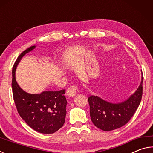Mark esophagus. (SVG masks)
Listing matches in <instances>:
<instances>
[{
  "label": "esophagus",
  "mask_w": 153,
  "mask_h": 153,
  "mask_svg": "<svg viewBox=\"0 0 153 153\" xmlns=\"http://www.w3.org/2000/svg\"><path fill=\"white\" fill-rule=\"evenodd\" d=\"M77 87L76 86H71L69 88H68V89L66 91V94L69 97H74L76 94L77 93Z\"/></svg>",
  "instance_id": "1"
}]
</instances>
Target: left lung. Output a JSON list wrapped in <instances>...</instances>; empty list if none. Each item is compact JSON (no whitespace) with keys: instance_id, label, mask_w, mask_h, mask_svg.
Listing matches in <instances>:
<instances>
[{"instance_id":"8db88e82","label":"left lung","mask_w":153,"mask_h":153,"mask_svg":"<svg viewBox=\"0 0 153 153\" xmlns=\"http://www.w3.org/2000/svg\"><path fill=\"white\" fill-rule=\"evenodd\" d=\"M143 75L138 89L128 99L119 103H112L97 96L88 97L90 115L94 125L103 131L120 128L130 120L140 103L142 96Z\"/></svg>"}]
</instances>
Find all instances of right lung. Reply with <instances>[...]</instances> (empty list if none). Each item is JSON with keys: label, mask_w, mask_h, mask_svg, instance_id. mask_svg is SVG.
<instances>
[{"label": "right lung", "mask_w": 153, "mask_h": 153, "mask_svg": "<svg viewBox=\"0 0 153 153\" xmlns=\"http://www.w3.org/2000/svg\"><path fill=\"white\" fill-rule=\"evenodd\" d=\"M36 48L30 46L18 56L13 67L12 90L18 113L31 128L42 134H53L63 127L66 116L65 90L30 94L18 85L15 79L17 65L25 54Z\"/></svg>", "instance_id": "add662e5"}]
</instances>
